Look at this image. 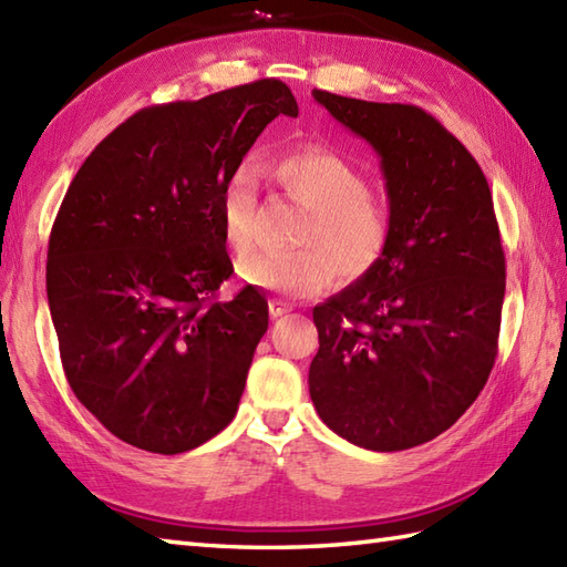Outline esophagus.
Returning a JSON list of instances; mask_svg holds the SVG:
<instances>
[{"label": "esophagus", "mask_w": 567, "mask_h": 567, "mask_svg": "<svg viewBox=\"0 0 567 567\" xmlns=\"http://www.w3.org/2000/svg\"><path fill=\"white\" fill-rule=\"evenodd\" d=\"M290 311H292V307L280 302V299H272V302H270V317L272 319H280L285 315H290Z\"/></svg>", "instance_id": "obj_1"}]
</instances>
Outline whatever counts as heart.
I'll use <instances>...</instances> for the list:
<instances>
[{
	"instance_id": "1",
	"label": "heart",
	"mask_w": 567,
	"mask_h": 567,
	"mask_svg": "<svg viewBox=\"0 0 567 567\" xmlns=\"http://www.w3.org/2000/svg\"><path fill=\"white\" fill-rule=\"evenodd\" d=\"M275 177L285 195L305 209L292 234V250H252V216L258 175L250 165L236 167L221 202L224 240L240 260L246 282L287 297H311L336 277L353 285L382 262L392 240V212L370 192L368 175L341 153L307 143L275 161Z\"/></svg>"
}]
</instances>
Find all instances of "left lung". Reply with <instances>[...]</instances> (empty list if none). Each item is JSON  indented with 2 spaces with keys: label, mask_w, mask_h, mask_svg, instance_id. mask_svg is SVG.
<instances>
[{
  "label": "left lung",
  "mask_w": 567,
  "mask_h": 567,
  "mask_svg": "<svg viewBox=\"0 0 567 567\" xmlns=\"http://www.w3.org/2000/svg\"><path fill=\"white\" fill-rule=\"evenodd\" d=\"M311 94L378 151L392 212L378 268L315 307L311 402L360 449H414L465 414L495 365L507 268L489 185L421 106Z\"/></svg>",
  "instance_id": "1"
}]
</instances>
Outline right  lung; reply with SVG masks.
<instances>
[{
  "instance_id": "right-lung-1",
  "label": "right lung",
  "mask_w": 567,
  "mask_h": 567,
  "mask_svg": "<svg viewBox=\"0 0 567 567\" xmlns=\"http://www.w3.org/2000/svg\"><path fill=\"white\" fill-rule=\"evenodd\" d=\"M297 116L280 80L136 112L65 192L45 290L78 400L141 451L175 455L224 431L268 331V302L231 277L221 202L275 116Z\"/></svg>"
}]
</instances>
